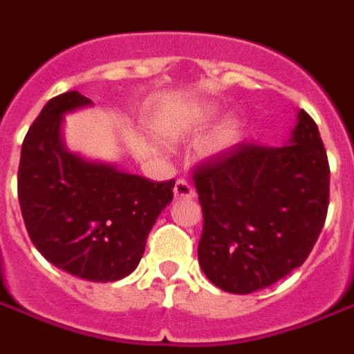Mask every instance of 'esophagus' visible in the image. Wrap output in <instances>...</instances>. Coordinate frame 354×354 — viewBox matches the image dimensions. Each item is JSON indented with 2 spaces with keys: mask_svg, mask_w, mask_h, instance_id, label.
Here are the masks:
<instances>
[{
  "mask_svg": "<svg viewBox=\"0 0 354 354\" xmlns=\"http://www.w3.org/2000/svg\"><path fill=\"white\" fill-rule=\"evenodd\" d=\"M174 194H175V198H179V199H192L194 196H196L192 185H190V183L185 179H177V183H175V188H174Z\"/></svg>",
  "mask_w": 354,
  "mask_h": 354,
  "instance_id": "esophagus-1",
  "label": "esophagus"
}]
</instances>
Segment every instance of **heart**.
<instances>
[{
  "label": "heart",
  "instance_id": "heart-1",
  "mask_svg": "<svg viewBox=\"0 0 354 354\" xmlns=\"http://www.w3.org/2000/svg\"><path fill=\"white\" fill-rule=\"evenodd\" d=\"M214 115V108H207V110L199 111L198 117L194 119L192 123H188L187 127H171V129L166 130L167 138H179L180 134L185 132H192V130L199 129L201 124H205L211 117ZM241 140V123H239L235 117H227L222 123L218 124L214 132L209 138V143H207V149L211 151L212 155H224L227 151L235 147Z\"/></svg>",
  "mask_w": 354,
  "mask_h": 354
}]
</instances>
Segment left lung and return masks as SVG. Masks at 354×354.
Wrapping results in <instances>:
<instances>
[{"mask_svg": "<svg viewBox=\"0 0 354 354\" xmlns=\"http://www.w3.org/2000/svg\"><path fill=\"white\" fill-rule=\"evenodd\" d=\"M194 185L199 267L216 288L248 295L306 261L325 224L330 167L317 124L299 110L288 145L239 143L203 162Z\"/></svg>", "mask_w": 354, "mask_h": 354, "instance_id": "obj_1", "label": "left lung"}]
</instances>
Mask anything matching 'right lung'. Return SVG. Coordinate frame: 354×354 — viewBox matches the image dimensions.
<instances>
[{"label":"right lung","instance_id":"add662e5","mask_svg":"<svg viewBox=\"0 0 354 354\" xmlns=\"http://www.w3.org/2000/svg\"><path fill=\"white\" fill-rule=\"evenodd\" d=\"M86 106L89 98L68 91L42 108L22 143L18 201L29 239L48 261L106 283L138 267L149 231L174 199L175 180L153 183L71 153L63 117Z\"/></svg>","mask_w":354,"mask_h":354}]
</instances>
